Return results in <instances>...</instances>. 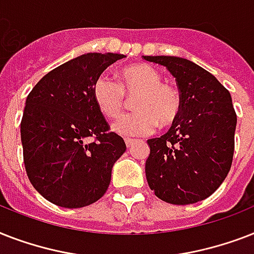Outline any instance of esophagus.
Segmentation results:
<instances>
[{"label":"esophagus","instance_id":"esophagus-1","mask_svg":"<svg viewBox=\"0 0 254 254\" xmlns=\"http://www.w3.org/2000/svg\"><path fill=\"white\" fill-rule=\"evenodd\" d=\"M135 142V139H130V138H127L125 139V143H127V147H130L133 146V143Z\"/></svg>","mask_w":254,"mask_h":254}]
</instances>
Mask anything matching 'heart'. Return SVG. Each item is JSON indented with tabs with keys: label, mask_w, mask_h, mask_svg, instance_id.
Returning <instances> with one entry per match:
<instances>
[{
	"label": "heart",
	"mask_w": 254,
	"mask_h": 254,
	"mask_svg": "<svg viewBox=\"0 0 254 254\" xmlns=\"http://www.w3.org/2000/svg\"><path fill=\"white\" fill-rule=\"evenodd\" d=\"M133 100L134 113L113 124V131L123 137H141L153 133L159 124L167 127L181 112V95L175 87L162 83V76L149 64H134L121 71V83L101 76L93 85L97 107L108 119H117Z\"/></svg>",
	"instance_id": "heart-1"
}]
</instances>
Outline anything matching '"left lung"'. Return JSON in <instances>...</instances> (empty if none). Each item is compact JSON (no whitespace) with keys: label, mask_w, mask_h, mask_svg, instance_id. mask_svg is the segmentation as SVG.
<instances>
[{"label":"left lung","mask_w":254,"mask_h":254,"mask_svg":"<svg viewBox=\"0 0 254 254\" xmlns=\"http://www.w3.org/2000/svg\"><path fill=\"white\" fill-rule=\"evenodd\" d=\"M175 77L181 112L166 134L147 139L146 179L155 196L185 205L212 195L232 165L237 117L228 89L193 62L143 57Z\"/></svg>","instance_id":"8db88e82"}]
</instances>
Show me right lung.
Returning <instances> with one entry per match:
<instances>
[{
    "instance_id": "right-lung-1",
    "label": "right lung",
    "mask_w": 254,
    "mask_h": 254,
    "mask_svg": "<svg viewBox=\"0 0 254 254\" xmlns=\"http://www.w3.org/2000/svg\"><path fill=\"white\" fill-rule=\"evenodd\" d=\"M123 54L89 53L38 81L21 121L23 161L31 185L64 208H81L107 192L113 165L127 150L93 97L100 75ZM93 136L95 141L87 142Z\"/></svg>"
}]
</instances>
